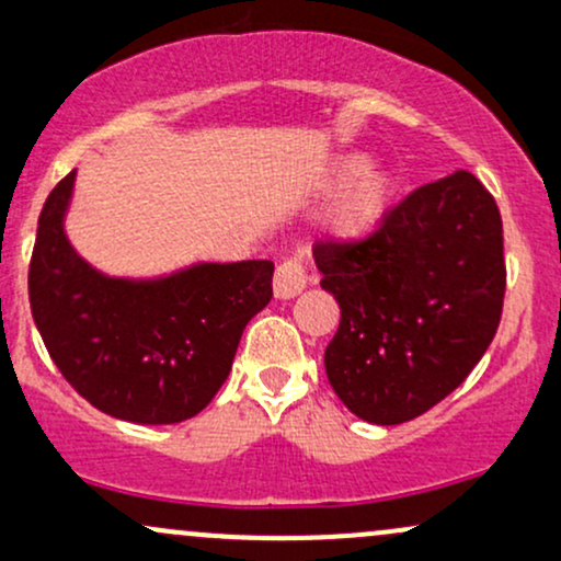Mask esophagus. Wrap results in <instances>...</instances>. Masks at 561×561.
<instances>
[{
	"label": "esophagus",
	"instance_id": "34e87169",
	"mask_svg": "<svg viewBox=\"0 0 561 561\" xmlns=\"http://www.w3.org/2000/svg\"><path fill=\"white\" fill-rule=\"evenodd\" d=\"M306 261L300 255H289L276 266L274 274V295L276 298H295L302 287H306Z\"/></svg>",
	"mask_w": 561,
	"mask_h": 561
}]
</instances>
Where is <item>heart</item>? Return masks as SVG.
Wrapping results in <instances>:
<instances>
[{"instance_id":"heart-1","label":"heart","mask_w":561,"mask_h":561,"mask_svg":"<svg viewBox=\"0 0 561 561\" xmlns=\"http://www.w3.org/2000/svg\"><path fill=\"white\" fill-rule=\"evenodd\" d=\"M334 184H351L334 214V234L362 237L388 214L396 197V179L390 171H366L364 156H345L332 171Z\"/></svg>"}]
</instances>
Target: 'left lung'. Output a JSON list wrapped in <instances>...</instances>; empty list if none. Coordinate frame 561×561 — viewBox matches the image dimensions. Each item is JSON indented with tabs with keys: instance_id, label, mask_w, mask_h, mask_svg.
I'll return each instance as SVG.
<instances>
[{
	"instance_id": "8db88e82",
	"label": "left lung",
	"mask_w": 561,
	"mask_h": 561,
	"mask_svg": "<svg viewBox=\"0 0 561 561\" xmlns=\"http://www.w3.org/2000/svg\"><path fill=\"white\" fill-rule=\"evenodd\" d=\"M340 306L327 377L356 416L401 424L454 392L501 324L504 224L469 171L424 184L364 237L313 248Z\"/></svg>"
}]
</instances>
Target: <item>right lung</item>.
<instances>
[{"label":"right lung","instance_id":"right-lung-1","mask_svg":"<svg viewBox=\"0 0 561 561\" xmlns=\"http://www.w3.org/2000/svg\"><path fill=\"white\" fill-rule=\"evenodd\" d=\"M73 176L49 192L28 263L31 313L49 358L70 388L115 420H190L214 401L244 324L272 300L274 263H203L160 282L107 279L62 231Z\"/></svg>","mask_w":561,"mask_h":561}]
</instances>
